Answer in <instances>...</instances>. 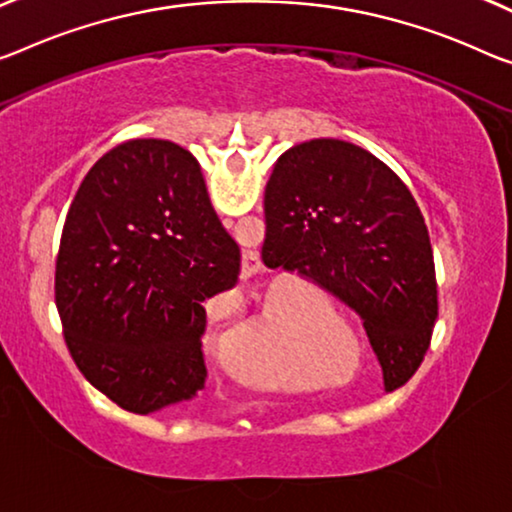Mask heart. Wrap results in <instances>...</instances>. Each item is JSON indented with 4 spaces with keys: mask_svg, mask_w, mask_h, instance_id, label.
Returning <instances> with one entry per match:
<instances>
[{
    "mask_svg": "<svg viewBox=\"0 0 512 512\" xmlns=\"http://www.w3.org/2000/svg\"><path fill=\"white\" fill-rule=\"evenodd\" d=\"M261 359L270 371H265V382L277 387H293L304 377L306 361V332L297 320L279 318L265 334Z\"/></svg>",
    "mask_w": 512,
    "mask_h": 512,
    "instance_id": "b5f03b06",
    "label": "heart"
}]
</instances>
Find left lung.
Returning a JSON list of instances; mask_svg holds the SVG:
<instances>
[{"label": "left lung", "mask_w": 512, "mask_h": 512, "mask_svg": "<svg viewBox=\"0 0 512 512\" xmlns=\"http://www.w3.org/2000/svg\"><path fill=\"white\" fill-rule=\"evenodd\" d=\"M261 258L357 313L384 389L421 366L439 309L430 235L412 192L375 155L341 139L283 153L265 187Z\"/></svg>", "instance_id": "obj_1"}]
</instances>
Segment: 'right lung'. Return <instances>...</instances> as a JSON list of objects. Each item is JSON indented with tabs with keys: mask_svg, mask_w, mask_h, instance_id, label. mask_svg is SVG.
I'll return each mask as SVG.
<instances>
[{
	"mask_svg": "<svg viewBox=\"0 0 512 512\" xmlns=\"http://www.w3.org/2000/svg\"><path fill=\"white\" fill-rule=\"evenodd\" d=\"M238 274L196 157L125 141L84 176L61 233L54 293L70 357L132 414L190 400L208 377L206 302Z\"/></svg>",
	"mask_w": 512,
	"mask_h": 512,
	"instance_id": "right-lung-1",
	"label": "right lung"
}]
</instances>
